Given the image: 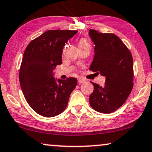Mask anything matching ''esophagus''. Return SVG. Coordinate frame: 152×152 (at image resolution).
<instances>
[{"mask_svg": "<svg viewBox=\"0 0 152 152\" xmlns=\"http://www.w3.org/2000/svg\"><path fill=\"white\" fill-rule=\"evenodd\" d=\"M85 79H83V78H80L78 79V84H82V83H85Z\"/></svg>", "mask_w": 152, "mask_h": 152, "instance_id": "obj_1", "label": "esophagus"}]
</instances>
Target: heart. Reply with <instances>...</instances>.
Returning a JSON list of instances; mask_svg holds the SVG:
<instances>
[{
  "instance_id": "1",
  "label": "heart",
  "mask_w": 152,
  "mask_h": 152,
  "mask_svg": "<svg viewBox=\"0 0 152 152\" xmlns=\"http://www.w3.org/2000/svg\"><path fill=\"white\" fill-rule=\"evenodd\" d=\"M88 44L89 42H87V40L86 39H85V38H82V39H80L78 42V46L85 45H88Z\"/></svg>"
}]
</instances>
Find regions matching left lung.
I'll use <instances>...</instances> for the list:
<instances>
[{
    "label": "left lung",
    "mask_w": 152,
    "mask_h": 152,
    "mask_svg": "<svg viewBox=\"0 0 152 152\" xmlns=\"http://www.w3.org/2000/svg\"><path fill=\"white\" fill-rule=\"evenodd\" d=\"M89 34L95 44L89 70L106 78L102 86L91 82L94 89L89 104L98 112L110 114L125 103L133 88V58L127 47L115 34L94 29Z\"/></svg>",
    "instance_id": "1"
}]
</instances>
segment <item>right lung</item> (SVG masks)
<instances>
[{
	"label": "right lung",
	"mask_w": 152,
	"mask_h": 152,
	"mask_svg": "<svg viewBox=\"0 0 152 152\" xmlns=\"http://www.w3.org/2000/svg\"><path fill=\"white\" fill-rule=\"evenodd\" d=\"M76 30H48L29 42L25 49L19 72V81L25 100L40 116L54 117L67 107L77 79H58L53 72L62 64V53Z\"/></svg>",
	"instance_id": "add662e5"
}]
</instances>
